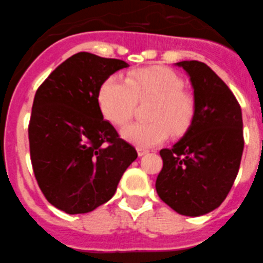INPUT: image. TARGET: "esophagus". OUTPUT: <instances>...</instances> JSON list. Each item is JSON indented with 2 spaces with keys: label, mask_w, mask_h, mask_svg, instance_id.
<instances>
[{
  "label": "esophagus",
  "mask_w": 263,
  "mask_h": 263,
  "mask_svg": "<svg viewBox=\"0 0 263 263\" xmlns=\"http://www.w3.org/2000/svg\"><path fill=\"white\" fill-rule=\"evenodd\" d=\"M148 152H149V151H148V149H145V148H137V155L140 156V157H141V156L146 155Z\"/></svg>",
  "instance_id": "34e87169"
}]
</instances>
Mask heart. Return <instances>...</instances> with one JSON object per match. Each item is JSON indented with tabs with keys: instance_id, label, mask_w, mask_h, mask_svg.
I'll list each match as a JSON object with an SVG mask.
<instances>
[{
	"instance_id": "obj_1",
	"label": "heart",
	"mask_w": 263,
	"mask_h": 263,
	"mask_svg": "<svg viewBox=\"0 0 263 263\" xmlns=\"http://www.w3.org/2000/svg\"><path fill=\"white\" fill-rule=\"evenodd\" d=\"M183 80L174 70L152 67L132 70L127 80L110 76L98 90L97 101L103 118L115 126H124L135 111L137 101L155 98L148 123H132L122 129V136L141 148L165 140L172 131L183 134L195 117V101L183 90Z\"/></svg>"
}]
</instances>
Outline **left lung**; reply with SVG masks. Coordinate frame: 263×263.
<instances>
[{
  "instance_id": "obj_1",
  "label": "left lung",
  "mask_w": 263,
  "mask_h": 263,
  "mask_svg": "<svg viewBox=\"0 0 263 263\" xmlns=\"http://www.w3.org/2000/svg\"><path fill=\"white\" fill-rule=\"evenodd\" d=\"M190 77L195 117L172 148L156 179L162 202L184 216H202L219 207L237 177L243 151L242 114L237 99L219 76L196 60L179 61Z\"/></svg>"
}]
</instances>
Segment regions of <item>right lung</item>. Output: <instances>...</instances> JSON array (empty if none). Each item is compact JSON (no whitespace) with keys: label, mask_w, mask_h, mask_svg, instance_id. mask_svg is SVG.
Returning <instances> with one entry per match:
<instances>
[{"label":"right lung","mask_w":263,"mask_h":263,"mask_svg":"<svg viewBox=\"0 0 263 263\" xmlns=\"http://www.w3.org/2000/svg\"><path fill=\"white\" fill-rule=\"evenodd\" d=\"M126 61L79 52L40 85L28 124L35 178L49 203L69 215L86 214L114 196L137 158L98 107V90Z\"/></svg>","instance_id":"right-lung-1"}]
</instances>
